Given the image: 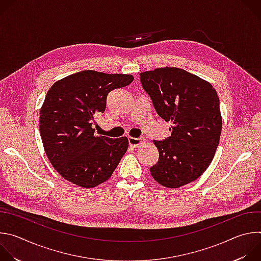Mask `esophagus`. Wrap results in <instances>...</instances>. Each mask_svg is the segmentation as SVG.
<instances>
[{
  "label": "esophagus",
  "mask_w": 261,
  "mask_h": 261,
  "mask_svg": "<svg viewBox=\"0 0 261 261\" xmlns=\"http://www.w3.org/2000/svg\"><path fill=\"white\" fill-rule=\"evenodd\" d=\"M128 141H129V144H130L132 147H138L139 145H141V144L144 142V139H142V138L129 137V138H128Z\"/></svg>",
  "instance_id": "obj_1"
}]
</instances>
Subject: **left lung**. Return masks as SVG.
Listing matches in <instances>:
<instances>
[{"label":"left lung","mask_w":261,"mask_h":261,"mask_svg":"<svg viewBox=\"0 0 261 261\" xmlns=\"http://www.w3.org/2000/svg\"><path fill=\"white\" fill-rule=\"evenodd\" d=\"M140 82L157 114L172 124L169 137L154 140L159 160L151 174L166 188H179L198 178L215 156L222 130L219 97L210 83L175 67L142 72Z\"/></svg>","instance_id":"obj_1"}]
</instances>
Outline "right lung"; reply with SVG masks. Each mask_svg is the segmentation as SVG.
Instances as JSON below:
<instances>
[{
    "label": "right lung",
    "mask_w": 261,
    "mask_h": 261,
    "mask_svg": "<svg viewBox=\"0 0 261 261\" xmlns=\"http://www.w3.org/2000/svg\"><path fill=\"white\" fill-rule=\"evenodd\" d=\"M128 74L85 70L58 81L45 96L39 128L55 169L80 187L107 180L128 148V138L96 136L95 117L104 113L109 92L133 82Z\"/></svg>",
    "instance_id": "right-lung-1"
}]
</instances>
